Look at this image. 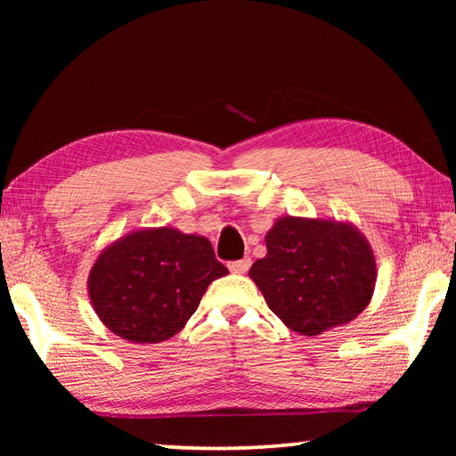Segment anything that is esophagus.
Returning a JSON list of instances; mask_svg holds the SVG:
<instances>
[{"mask_svg":"<svg viewBox=\"0 0 456 456\" xmlns=\"http://www.w3.org/2000/svg\"><path fill=\"white\" fill-rule=\"evenodd\" d=\"M249 267H251V259L249 257H243V259H239V261H231V264H229L231 273H237V275L247 273V269H249Z\"/></svg>","mask_w":456,"mask_h":456,"instance_id":"esophagus-1","label":"esophagus"}]
</instances>
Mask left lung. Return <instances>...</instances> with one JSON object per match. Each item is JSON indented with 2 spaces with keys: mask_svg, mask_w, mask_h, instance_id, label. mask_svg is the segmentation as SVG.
I'll return each mask as SVG.
<instances>
[{
  "mask_svg": "<svg viewBox=\"0 0 456 456\" xmlns=\"http://www.w3.org/2000/svg\"><path fill=\"white\" fill-rule=\"evenodd\" d=\"M267 256L249 277L289 330L302 336L344 326L366 310L376 288V257L348 221L280 217L265 235Z\"/></svg>",
  "mask_w": 456,
  "mask_h": 456,
  "instance_id": "obj_1",
  "label": "left lung"
}]
</instances>
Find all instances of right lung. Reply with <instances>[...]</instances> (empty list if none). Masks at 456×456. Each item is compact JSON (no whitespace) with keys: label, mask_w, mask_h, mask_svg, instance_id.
I'll return each mask as SVG.
<instances>
[{"label":"right lung","mask_w":456,"mask_h":456,"mask_svg":"<svg viewBox=\"0 0 456 456\" xmlns=\"http://www.w3.org/2000/svg\"><path fill=\"white\" fill-rule=\"evenodd\" d=\"M227 267L203 235L144 227L108 243L88 273V297L104 326L133 344L173 338Z\"/></svg>","instance_id":"1"}]
</instances>
